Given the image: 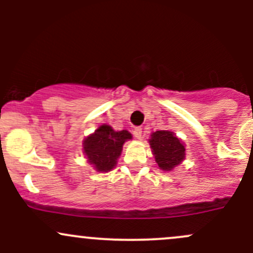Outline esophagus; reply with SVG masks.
<instances>
[{"mask_svg": "<svg viewBox=\"0 0 253 253\" xmlns=\"http://www.w3.org/2000/svg\"><path fill=\"white\" fill-rule=\"evenodd\" d=\"M133 136L136 137V139H141L142 138V128L141 127H136L133 129Z\"/></svg>", "mask_w": 253, "mask_h": 253, "instance_id": "34e87169", "label": "esophagus"}]
</instances>
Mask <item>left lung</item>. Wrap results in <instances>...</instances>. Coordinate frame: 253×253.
Returning <instances> with one entry per match:
<instances>
[{"label":"left lung","instance_id":"8db88e82","mask_svg":"<svg viewBox=\"0 0 253 253\" xmlns=\"http://www.w3.org/2000/svg\"><path fill=\"white\" fill-rule=\"evenodd\" d=\"M155 163L163 171H171L185 160L186 149L182 139L171 131H157L148 139Z\"/></svg>","mask_w":253,"mask_h":253}]
</instances>
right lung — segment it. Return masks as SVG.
<instances>
[{
    "mask_svg": "<svg viewBox=\"0 0 253 253\" xmlns=\"http://www.w3.org/2000/svg\"><path fill=\"white\" fill-rule=\"evenodd\" d=\"M132 139L127 129L115 131L110 125H100L83 141L86 162L98 172H109L116 167L125 142Z\"/></svg>",
    "mask_w": 253,
    "mask_h": 253,
    "instance_id": "add662e5",
    "label": "right lung"
}]
</instances>
